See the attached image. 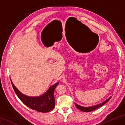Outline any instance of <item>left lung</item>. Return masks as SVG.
<instances>
[{
	"mask_svg": "<svg viewBox=\"0 0 125 125\" xmlns=\"http://www.w3.org/2000/svg\"><path fill=\"white\" fill-rule=\"evenodd\" d=\"M111 97L108 98L107 100H106L105 101L101 103V104H97V105H95V106H90V107H82V106H81L80 105H78V104H75V105H76V107L79 109V110L82 111L83 112H91V111H94L95 110H96L97 108H98L99 107H101L102 106L106 104V103L109 100H110Z\"/></svg>",
	"mask_w": 125,
	"mask_h": 125,
	"instance_id": "8db88e82",
	"label": "left lung"
}]
</instances>
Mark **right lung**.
Returning <instances> with one entry per match:
<instances>
[{
    "instance_id": "add662e5",
    "label": "right lung",
    "mask_w": 125,
    "mask_h": 125,
    "mask_svg": "<svg viewBox=\"0 0 125 125\" xmlns=\"http://www.w3.org/2000/svg\"><path fill=\"white\" fill-rule=\"evenodd\" d=\"M15 94L24 104L32 110L40 112H48L52 111L55 106L54 91L59 82L51 86L46 92L38 97L25 96L15 87L11 81Z\"/></svg>"
}]
</instances>
